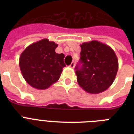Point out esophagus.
Returning a JSON list of instances; mask_svg holds the SVG:
<instances>
[{"instance_id":"34e87169","label":"esophagus","mask_w":134,"mask_h":134,"mask_svg":"<svg viewBox=\"0 0 134 134\" xmlns=\"http://www.w3.org/2000/svg\"><path fill=\"white\" fill-rule=\"evenodd\" d=\"M74 66H75V63H74V62H72V63H71V65H69V67H71V68H74Z\"/></svg>"}]
</instances>
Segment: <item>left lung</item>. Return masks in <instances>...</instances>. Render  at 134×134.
Listing matches in <instances>:
<instances>
[{"label":"left lung","instance_id":"8db88e82","mask_svg":"<svg viewBox=\"0 0 134 134\" xmlns=\"http://www.w3.org/2000/svg\"><path fill=\"white\" fill-rule=\"evenodd\" d=\"M79 65L76 67L78 83L88 93L99 94L108 89L118 70V60L112 48L97 40L80 45Z\"/></svg>","mask_w":134,"mask_h":134}]
</instances>
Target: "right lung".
Wrapping results in <instances>:
<instances>
[{
	"mask_svg": "<svg viewBox=\"0 0 134 134\" xmlns=\"http://www.w3.org/2000/svg\"><path fill=\"white\" fill-rule=\"evenodd\" d=\"M58 44L43 39L29 45L21 53L19 67L22 76L32 88L44 90L60 79L64 63L65 55L56 53Z\"/></svg>",
	"mask_w": 134,
	"mask_h": 134,
	"instance_id": "obj_1",
	"label": "right lung"
}]
</instances>
